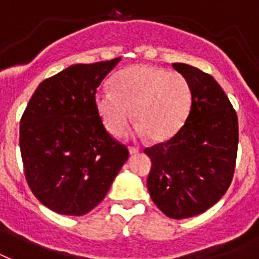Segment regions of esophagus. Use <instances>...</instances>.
<instances>
[{
  "label": "esophagus",
  "instance_id": "obj_1",
  "mask_svg": "<svg viewBox=\"0 0 259 259\" xmlns=\"http://www.w3.org/2000/svg\"><path fill=\"white\" fill-rule=\"evenodd\" d=\"M128 150H130V154H138V153H139V151H141V149H139V147H135V146H130V147H128Z\"/></svg>",
  "mask_w": 259,
  "mask_h": 259
}]
</instances>
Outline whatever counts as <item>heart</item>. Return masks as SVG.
I'll list each match as a JSON object with an SVG mask.
<instances>
[{
  "instance_id": "b5f03b06",
  "label": "heart",
  "mask_w": 259,
  "mask_h": 259,
  "mask_svg": "<svg viewBox=\"0 0 259 259\" xmlns=\"http://www.w3.org/2000/svg\"><path fill=\"white\" fill-rule=\"evenodd\" d=\"M191 87L179 72L138 64L120 71L112 90L95 95V108L112 135H121L135 114L138 132L155 142L169 141L187 120L191 108Z\"/></svg>"
}]
</instances>
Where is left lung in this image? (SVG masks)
Segmentation results:
<instances>
[{"label": "left lung", "mask_w": 259, "mask_h": 259, "mask_svg": "<svg viewBox=\"0 0 259 259\" xmlns=\"http://www.w3.org/2000/svg\"><path fill=\"white\" fill-rule=\"evenodd\" d=\"M191 87V109L169 141L146 147L151 158L147 188L165 215L194 217L217 203L232 182L238 154V114L214 77L175 63Z\"/></svg>", "instance_id": "obj_1"}]
</instances>
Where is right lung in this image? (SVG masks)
<instances>
[{
  "label": "right lung",
  "mask_w": 259,
  "mask_h": 259,
  "mask_svg": "<svg viewBox=\"0 0 259 259\" xmlns=\"http://www.w3.org/2000/svg\"><path fill=\"white\" fill-rule=\"evenodd\" d=\"M120 57L76 64L38 85L20 120L26 180L50 210L83 215L108 194L128 159L127 146L104 127L97 89Z\"/></svg>",
  "instance_id": "right-lung-1"
}]
</instances>
